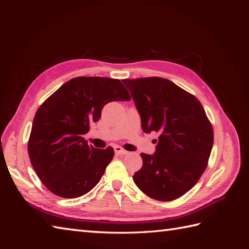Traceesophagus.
Wrapping results in <instances>:
<instances>
[{
    "instance_id": "esophagus-1",
    "label": "esophagus",
    "mask_w": 249,
    "mask_h": 249,
    "mask_svg": "<svg viewBox=\"0 0 249 249\" xmlns=\"http://www.w3.org/2000/svg\"><path fill=\"white\" fill-rule=\"evenodd\" d=\"M114 150H115V154H117V155H126L127 154L126 150H124L123 147H120V146H115Z\"/></svg>"
}]
</instances>
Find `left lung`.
I'll return each instance as SVG.
<instances>
[{
  "label": "left lung",
  "instance_id": "left-lung-1",
  "mask_svg": "<svg viewBox=\"0 0 249 249\" xmlns=\"http://www.w3.org/2000/svg\"><path fill=\"white\" fill-rule=\"evenodd\" d=\"M123 82L140 113L143 132L159 134L156 153L140 155L143 165L134 182L157 200L183 196L198 182L212 150L214 132L205 109L193 94L166 79Z\"/></svg>",
  "mask_w": 249,
  "mask_h": 249
}]
</instances>
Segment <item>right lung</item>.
Here are the masks:
<instances>
[{"label":"right lung","mask_w":249,"mask_h":249,"mask_svg":"<svg viewBox=\"0 0 249 249\" xmlns=\"http://www.w3.org/2000/svg\"><path fill=\"white\" fill-rule=\"evenodd\" d=\"M130 100L117 79L78 77L41 104L33 119L28 153L37 177L52 193L76 198L100 182L114 150L88 145L83 135L101 118L105 105Z\"/></svg>","instance_id":"right-lung-1"}]
</instances>
